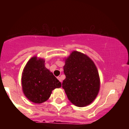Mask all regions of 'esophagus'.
Segmentation results:
<instances>
[{
	"label": "esophagus",
	"mask_w": 129,
	"mask_h": 129,
	"mask_svg": "<svg viewBox=\"0 0 129 129\" xmlns=\"http://www.w3.org/2000/svg\"><path fill=\"white\" fill-rule=\"evenodd\" d=\"M57 79H59V81H60V82H61L62 83V79H61V78H60V77H57Z\"/></svg>",
	"instance_id": "obj_1"
}]
</instances>
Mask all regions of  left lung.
I'll list each match as a JSON object with an SVG mask.
<instances>
[{"label": "left lung", "instance_id": "obj_1", "mask_svg": "<svg viewBox=\"0 0 129 129\" xmlns=\"http://www.w3.org/2000/svg\"><path fill=\"white\" fill-rule=\"evenodd\" d=\"M66 78L62 88L74 105L82 107L95 100L100 89V78L96 66L86 54L73 51L64 59Z\"/></svg>", "mask_w": 129, "mask_h": 129}]
</instances>
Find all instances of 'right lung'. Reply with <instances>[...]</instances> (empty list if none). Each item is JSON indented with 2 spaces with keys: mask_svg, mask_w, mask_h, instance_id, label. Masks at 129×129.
I'll list each match as a JSON object with an SVG mask.
<instances>
[{
  "mask_svg": "<svg viewBox=\"0 0 129 129\" xmlns=\"http://www.w3.org/2000/svg\"><path fill=\"white\" fill-rule=\"evenodd\" d=\"M22 91L32 103L41 104L48 100L52 91L61 83L45 66L43 58L33 56L27 62L22 74Z\"/></svg>",
  "mask_w": 129,
  "mask_h": 129,
  "instance_id": "1",
  "label": "right lung"
}]
</instances>
